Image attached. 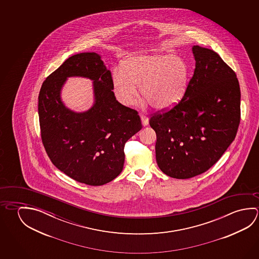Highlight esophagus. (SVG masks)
<instances>
[{
	"label": "esophagus",
	"instance_id": "obj_1",
	"mask_svg": "<svg viewBox=\"0 0 259 259\" xmlns=\"http://www.w3.org/2000/svg\"><path fill=\"white\" fill-rule=\"evenodd\" d=\"M141 120H142V123L144 124V126L147 125L149 123V118L147 115H144V114H141L140 115Z\"/></svg>",
	"mask_w": 259,
	"mask_h": 259
}]
</instances>
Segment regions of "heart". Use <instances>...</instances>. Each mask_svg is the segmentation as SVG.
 I'll use <instances>...</instances> for the list:
<instances>
[{"label": "heart", "instance_id": "obj_1", "mask_svg": "<svg viewBox=\"0 0 259 259\" xmlns=\"http://www.w3.org/2000/svg\"><path fill=\"white\" fill-rule=\"evenodd\" d=\"M189 70L180 57L168 54H137L123 60L121 69L112 75V89L123 106H132L142 96L151 106L164 110L183 98L188 85Z\"/></svg>", "mask_w": 259, "mask_h": 259}]
</instances>
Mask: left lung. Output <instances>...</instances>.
<instances>
[{"mask_svg":"<svg viewBox=\"0 0 259 259\" xmlns=\"http://www.w3.org/2000/svg\"><path fill=\"white\" fill-rule=\"evenodd\" d=\"M192 51L196 68L182 100L149 121L156 133L157 164L171 178L208 170L233 142L240 123L235 71L215 51L198 45Z\"/></svg>","mask_w":259,"mask_h":259,"instance_id":"obj_1","label":"left lung"}]
</instances>
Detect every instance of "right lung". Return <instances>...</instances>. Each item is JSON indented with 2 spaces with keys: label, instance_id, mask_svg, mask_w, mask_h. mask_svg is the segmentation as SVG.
<instances>
[{
  "label": "right lung",
  "instance_id": "obj_1",
  "mask_svg": "<svg viewBox=\"0 0 259 259\" xmlns=\"http://www.w3.org/2000/svg\"><path fill=\"white\" fill-rule=\"evenodd\" d=\"M94 80L95 104L75 113L60 99L68 76ZM38 119L44 148L52 163L76 182L100 186L123 170L124 144L142 129L138 112L115 99L111 72L100 56H71L43 82L38 95Z\"/></svg>",
  "mask_w": 259,
  "mask_h": 259
}]
</instances>
